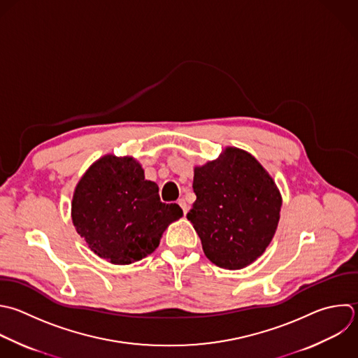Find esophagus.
<instances>
[{
	"label": "esophagus",
	"instance_id": "34e87169",
	"mask_svg": "<svg viewBox=\"0 0 358 358\" xmlns=\"http://www.w3.org/2000/svg\"><path fill=\"white\" fill-rule=\"evenodd\" d=\"M178 204L182 207V210H183V213L186 214L187 213V210H189V206H187V203H186V200L185 199H179L178 200Z\"/></svg>",
	"mask_w": 358,
	"mask_h": 358
}]
</instances>
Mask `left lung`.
Wrapping results in <instances>:
<instances>
[{
    "label": "left lung",
    "instance_id": "8db88e82",
    "mask_svg": "<svg viewBox=\"0 0 358 358\" xmlns=\"http://www.w3.org/2000/svg\"><path fill=\"white\" fill-rule=\"evenodd\" d=\"M193 190L187 220L214 264L238 270L263 255L277 229L281 196L255 157L227 147L218 159L194 168Z\"/></svg>",
    "mask_w": 358,
    "mask_h": 358
}]
</instances>
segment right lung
<instances>
[{"instance_id": "1", "label": "right lung", "mask_w": 358, "mask_h": 358, "mask_svg": "<svg viewBox=\"0 0 358 358\" xmlns=\"http://www.w3.org/2000/svg\"><path fill=\"white\" fill-rule=\"evenodd\" d=\"M183 215L165 204L131 157H102L78 182L71 204L77 232L99 257L130 264L152 253L168 225Z\"/></svg>"}]
</instances>
